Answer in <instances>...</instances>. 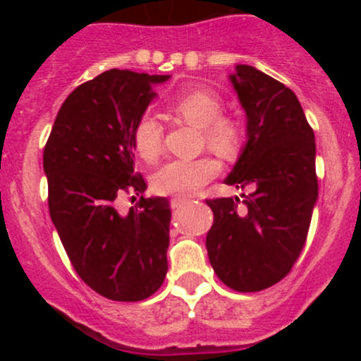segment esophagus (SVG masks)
Listing matches in <instances>:
<instances>
[{
	"instance_id": "34e87169",
	"label": "esophagus",
	"mask_w": 361,
	"mask_h": 361,
	"mask_svg": "<svg viewBox=\"0 0 361 361\" xmlns=\"http://www.w3.org/2000/svg\"><path fill=\"white\" fill-rule=\"evenodd\" d=\"M186 202H188V200H186V198L175 197V198H171V200H169V204H171V209L173 210H178V209H181V207H183Z\"/></svg>"
}]
</instances>
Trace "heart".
Listing matches in <instances>:
<instances>
[{
  "mask_svg": "<svg viewBox=\"0 0 361 361\" xmlns=\"http://www.w3.org/2000/svg\"><path fill=\"white\" fill-rule=\"evenodd\" d=\"M169 109L178 117L202 128L204 144L221 156H233L243 142V126L238 118L222 114L219 94L205 88L180 93ZM163 126L152 115H142L132 127V144L144 161H154L163 151ZM219 173L212 157L173 159L163 164L152 176V188L159 195L188 197L197 193Z\"/></svg>",
  "mask_w": 361,
  "mask_h": 361,
  "instance_id": "b5f03b06",
  "label": "heart"
}]
</instances>
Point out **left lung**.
<instances>
[{
  "label": "left lung",
  "instance_id": "left-lung-1",
  "mask_svg": "<svg viewBox=\"0 0 361 361\" xmlns=\"http://www.w3.org/2000/svg\"><path fill=\"white\" fill-rule=\"evenodd\" d=\"M246 110L247 142L226 183L247 188L212 198L207 251L222 283L259 292L279 283L299 259L317 200L316 140L295 93L252 66L231 76Z\"/></svg>",
  "mask_w": 361,
  "mask_h": 361
}]
</instances>
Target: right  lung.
<instances>
[{"instance_id":"add662e5","label":"right lung","mask_w":361,"mask_h":361,"mask_svg":"<svg viewBox=\"0 0 361 361\" xmlns=\"http://www.w3.org/2000/svg\"><path fill=\"white\" fill-rule=\"evenodd\" d=\"M169 76L110 69L82 82L62 103L44 147L49 212L80 279L117 302H139L168 271L171 210L164 197L144 198L134 168L132 127ZM140 194L127 216L116 200Z\"/></svg>"}]
</instances>
